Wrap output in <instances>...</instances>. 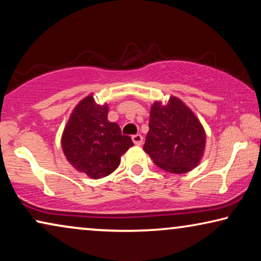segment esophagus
I'll return each mask as SVG.
<instances>
[{"mask_svg": "<svg viewBox=\"0 0 261 261\" xmlns=\"http://www.w3.org/2000/svg\"><path fill=\"white\" fill-rule=\"evenodd\" d=\"M132 140H133V142L137 146H140L142 145V141H144V138H142L141 134H135L132 137Z\"/></svg>", "mask_w": 261, "mask_h": 261, "instance_id": "esophagus-1", "label": "esophagus"}]
</instances>
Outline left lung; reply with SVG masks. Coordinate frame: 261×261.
I'll use <instances>...</instances> for the list:
<instances>
[{
    "instance_id": "obj_1",
    "label": "left lung",
    "mask_w": 261,
    "mask_h": 261,
    "mask_svg": "<svg viewBox=\"0 0 261 261\" xmlns=\"http://www.w3.org/2000/svg\"><path fill=\"white\" fill-rule=\"evenodd\" d=\"M144 151L156 166L171 173H185L199 164L205 147V132L195 114L179 98L166 105L154 102Z\"/></svg>"
}]
</instances>
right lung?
<instances>
[{"mask_svg":"<svg viewBox=\"0 0 261 261\" xmlns=\"http://www.w3.org/2000/svg\"><path fill=\"white\" fill-rule=\"evenodd\" d=\"M133 146L119 124L108 121V106H99L92 95L82 99L71 114L62 137L66 159L92 179L108 176L120 165L121 155Z\"/></svg>","mask_w":261,"mask_h":261,"instance_id":"obj_1","label":"right lung"}]
</instances>
